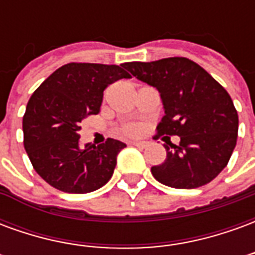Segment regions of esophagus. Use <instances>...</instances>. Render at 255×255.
<instances>
[{
	"instance_id": "esophagus-1",
	"label": "esophagus",
	"mask_w": 255,
	"mask_h": 255,
	"mask_svg": "<svg viewBox=\"0 0 255 255\" xmlns=\"http://www.w3.org/2000/svg\"><path fill=\"white\" fill-rule=\"evenodd\" d=\"M131 144L136 146V147H144V146H146V143H144V142H131Z\"/></svg>"
}]
</instances>
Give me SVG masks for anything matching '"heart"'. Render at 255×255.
<instances>
[{
	"instance_id": "obj_1",
	"label": "heart",
	"mask_w": 255,
	"mask_h": 255,
	"mask_svg": "<svg viewBox=\"0 0 255 255\" xmlns=\"http://www.w3.org/2000/svg\"><path fill=\"white\" fill-rule=\"evenodd\" d=\"M117 132L123 136H138L140 133V126L136 123H126L117 128Z\"/></svg>"
}]
</instances>
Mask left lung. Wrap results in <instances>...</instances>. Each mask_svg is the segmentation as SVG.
I'll use <instances>...</instances> for the list:
<instances>
[{
  "instance_id": "obj_1",
  "label": "left lung",
  "mask_w": 255,
  "mask_h": 255,
  "mask_svg": "<svg viewBox=\"0 0 255 255\" xmlns=\"http://www.w3.org/2000/svg\"><path fill=\"white\" fill-rule=\"evenodd\" d=\"M123 67L160 91L165 116L155 136H180L177 146L165 144V161L151 166L155 180L187 190L212 182L227 166L238 139V112L227 90L186 57Z\"/></svg>"
}]
</instances>
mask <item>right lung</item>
<instances>
[{
    "instance_id": "obj_1",
    "label": "right lung",
    "mask_w": 255,
    "mask_h": 255,
    "mask_svg": "<svg viewBox=\"0 0 255 255\" xmlns=\"http://www.w3.org/2000/svg\"><path fill=\"white\" fill-rule=\"evenodd\" d=\"M123 65L69 63L34 91L23 116L24 149L36 173L52 187L86 194L109 182L126 147L108 138L100 146L79 144L80 123L98 115L104 90L131 75Z\"/></svg>"
}]
</instances>
